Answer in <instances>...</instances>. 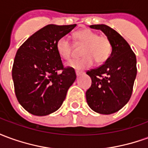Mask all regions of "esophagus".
Masks as SVG:
<instances>
[{
    "label": "esophagus",
    "mask_w": 148,
    "mask_h": 148,
    "mask_svg": "<svg viewBox=\"0 0 148 148\" xmlns=\"http://www.w3.org/2000/svg\"><path fill=\"white\" fill-rule=\"evenodd\" d=\"M83 73L82 72H79V71H76V75H77V77H78V76H80L81 74H82Z\"/></svg>",
    "instance_id": "esophagus-1"
}]
</instances>
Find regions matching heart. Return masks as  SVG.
<instances>
[{"instance_id":"obj_1","label":"heart","mask_w":148,"mask_h":148,"mask_svg":"<svg viewBox=\"0 0 148 148\" xmlns=\"http://www.w3.org/2000/svg\"><path fill=\"white\" fill-rule=\"evenodd\" d=\"M77 45L85 46L81 59H73L68 62L69 67L77 71H83L90 68L95 61L97 64L103 63L109 58L112 53V43L109 37L98 35L90 29H82L75 34ZM56 51L62 58L69 60L72 56L74 47L66 36L58 38L56 41Z\"/></svg>"}]
</instances>
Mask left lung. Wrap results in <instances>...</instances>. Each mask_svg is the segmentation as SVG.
Here are the masks:
<instances>
[{"label":"left lung","instance_id":"8db88e82","mask_svg":"<svg viewBox=\"0 0 148 148\" xmlns=\"http://www.w3.org/2000/svg\"><path fill=\"white\" fill-rule=\"evenodd\" d=\"M102 31L112 43V54L106 62L87 71L92 85L86 93L91 109L101 114L119 111L130 99L136 76V58L131 47L116 31L106 24L90 25Z\"/></svg>","mask_w":148,"mask_h":148}]
</instances>
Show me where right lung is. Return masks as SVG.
<instances>
[{
	"label": "right lung",
	"instance_id": "1",
	"mask_svg": "<svg viewBox=\"0 0 148 148\" xmlns=\"http://www.w3.org/2000/svg\"><path fill=\"white\" fill-rule=\"evenodd\" d=\"M75 27L48 24L17 50L12 70L15 93L21 106L32 114L46 116L58 110L76 79L74 69L64 67L55 47L58 38Z\"/></svg>",
	"mask_w": 148,
	"mask_h": 148
}]
</instances>
